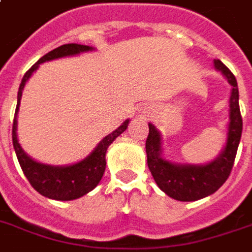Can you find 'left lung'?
I'll return each mask as SVG.
<instances>
[{
  "mask_svg": "<svg viewBox=\"0 0 252 252\" xmlns=\"http://www.w3.org/2000/svg\"><path fill=\"white\" fill-rule=\"evenodd\" d=\"M214 65L232 86L229 97L226 144L214 160L206 164H180L166 160L162 156V136L152 123H148L149 133L145 151L151 174L166 195L180 202H195L221 188L232 171L240 143L243 119L239 107V89L236 78L221 60L216 59Z\"/></svg>",
  "mask_w": 252,
  "mask_h": 252,
  "instance_id": "8db88e82",
  "label": "left lung"
}]
</instances>
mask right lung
I'll list each match as a JSON object with an SVG mask.
<instances>
[{"instance_id": "right-lung-1", "label": "right lung", "mask_w": 252, "mask_h": 252, "mask_svg": "<svg viewBox=\"0 0 252 252\" xmlns=\"http://www.w3.org/2000/svg\"><path fill=\"white\" fill-rule=\"evenodd\" d=\"M93 50L92 46L88 45H78V43H65L56 49L50 50L45 56L41 57L30 70L24 74L22 83L19 86L17 92V105L15 111V119H13V126H12V141H13V148L16 152L17 160L20 163V167L23 170L24 176L29 180L31 187L39 192L45 197H49L53 200H74L81 196L89 193L90 190L96 188L97 184L100 182L105 171V154L111 144L114 143L116 137L122 134L125 130L129 126V119L105 136L98 143L94 151L90 154L88 158L83 160L70 166H50V164H43L34 160L32 158L27 155L20 147L19 140H17V112H19V105H20V98L23 93L24 85L29 81V78L32 75V72L38 68V65L49 60L60 59L65 56H75L83 52Z\"/></svg>"}]
</instances>
